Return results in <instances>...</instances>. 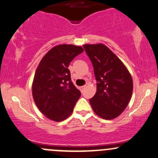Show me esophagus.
Listing matches in <instances>:
<instances>
[{
	"instance_id": "1",
	"label": "esophagus",
	"mask_w": 158,
	"mask_h": 158,
	"mask_svg": "<svg viewBox=\"0 0 158 158\" xmlns=\"http://www.w3.org/2000/svg\"><path fill=\"white\" fill-rule=\"evenodd\" d=\"M85 87H86V85H84V86H81V87H80V90H81V92H82L83 90H84V89L85 88Z\"/></svg>"
}]
</instances>
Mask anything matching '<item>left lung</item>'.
Here are the masks:
<instances>
[{"label":"left lung","instance_id":"left-lung-1","mask_svg":"<svg viewBox=\"0 0 158 158\" xmlns=\"http://www.w3.org/2000/svg\"><path fill=\"white\" fill-rule=\"evenodd\" d=\"M92 62L96 93L89 100L94 113L111 120L121 115L132 97L133 81L122 61L102 43L83 45Z\"/></svg>","mask_w":158,"mask_h":158}]
</instances>
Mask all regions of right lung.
Wrapping results in <instances>:
<instances>
[{"mask_svg": "<svg viewBox=\"0 0 158 158\" xmlns=\"http://www.w3.org/2000/svg\"><path fill=\"white\" fill-rule=\"evenodd\" d=\"M83 51L84 48L78 45H56L38 64L32 82V96L40 111L50 120L60 122L69 117L81 96L68 67Z\"/></svg>", "mask_w": 158, "mask_h": 158, "instance_id": "right-lung-1", "label": "right lung"}]
</instances>
